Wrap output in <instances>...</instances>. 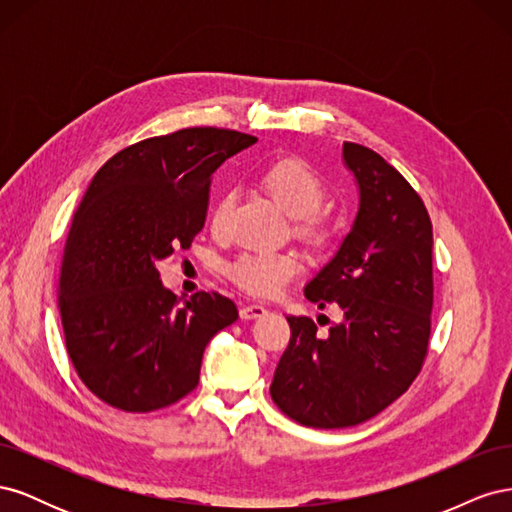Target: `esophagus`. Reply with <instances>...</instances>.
<instances>
[{
  "label": "esophagus",
  "mask_w": 512,
  "mask_h": 512,
  "mask_svg": "<svg viewBox=\"0 0 512 512\" xmlns=\"http://www.w3.org/2000/svg\"><path fill=\"white\" fill-rule=\"evenodd\" d=\"M239 314H241L243 320H254V318L265 316L267 314V307L265 305H258V303H250V305H243Z\"/></svg>",
  "instance_id": "esophagus-1"
}]
</instances>
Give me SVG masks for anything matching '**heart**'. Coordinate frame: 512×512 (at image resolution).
<instances>
[{"label":"heart","instance_id":"heart-1","mask_svg":"<svg viewBox=\"0 0 512 512\" xmlns=\"http://www.w3.org/2000/svg\"><path fill=\"white\" fill-rule=\"evenodd\" d=\"M260 183L290 218H297V232L301 237L318 245L329 239L327 224L318 215L327 188L312 166L299 158L277 160L262 170ZM228 207V198H222L215 207V228H222ZM301 269V258L292 252H247L232 260L226 271L232 282L256 297H275Z\"/></svg>","mask_w":512,"mask_h":512}]
</instances>
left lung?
I'll use <instances>...</instances> for the list:
<instances>
[{"label":"left lung","instance_id":"left-lung-1","mask_svg":"<svg viewBox=\"0 0 512 512\" xmlns=\"http://www.w3.org/2000/svg\"><path fill=\"white\" fill-rule=\"evenodd\" d=\"M359 211L335 256L307 282V301L344 318L320 335L288 316L290 342L271 397L305 427L342 429L389 408L423 367L431 333L433 232L412 185L376 151L344 143ZM329 322V318H327Z\"/></svg>","mask_w":512,"mask_h":512}]
</instances>
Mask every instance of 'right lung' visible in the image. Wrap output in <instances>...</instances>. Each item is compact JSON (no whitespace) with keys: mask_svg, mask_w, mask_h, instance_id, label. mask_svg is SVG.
I'll use <instances>...</instances> for the list:
<instances>
[{"mask_svg":"<svg viewBox=\"0 0 512 512\" xmlns=\"http://www.w3.org/2000/svg\"><path fill=\"white\" fill-rule=\"evenodd\" d=\"M254 141L185 128L121 149L91 179L61 260L59 314L76 374L104 404H175L196 389L211 337L239 318L220 292H196L179 307L156 265L192 245L211 175Z\"/></svg>","mask_w":512,"mask_h":512,"instance_id":"1","label":"right lung"}]
</instances>
